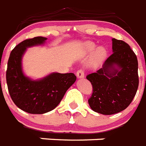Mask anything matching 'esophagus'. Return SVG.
<instances>
[{
	"mask_svg": "<svg viewBox=\"0 0 146 146\" xmlns=\"http://www.w3.org/2000/svg\"><path fill=\"white\" fill-rule=\"evenodd\" d=\"M76 76H77L78 79H82V78H84L85 74L84 71L82 70H79L76 72Z\"/></svg>",
	"mask_w": 146,
	"mask_h": 146,
	"instance_id": "obj_1",
	"label": "esophagus"
}]
</instances>
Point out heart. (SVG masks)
Segmentation results:
<instances>
[{"label": "heart", "instance_id": "heart-1", "mask_svg": "<svg viewBox=\"0 0 146 146\" xmlns=\"http://www.w3.org/2000/svg\"><path fill=\"white\" fill-rule=\"evenodd\" d=\"M83 48H84L85 52L87 53V54L92 53L94 50H96L95 54H94V60L96 63L102 62L105 58L107 55V50L104 48V47H98V48H97V45L95 43H93V42H86L84 44Z\"/></svg>", "mask_w": 146, "mask_h": 146}]
</instances>
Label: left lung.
I'll use <instances>...</instances> for the list:
<instances>
[{
    "instance_id": "1",
    "label": "left lung",
    "mask_w": 146,
    "mask_h": 146,
    "mask_svg": "<svg viewBox=\"0 0 146 146\" xmlns=\"http://www.w3.org/2000/svg\"><path fill=\"white\" fill-rule=\"evenodd\" d=\"M113 54L102 68L90 73L93 93L89 99L92 110L111 115L123 111L136 96L139 86L138 60L126 42L112 38Z\"/></svg>"
}]
</instances>
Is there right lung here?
<instances>
[{"mask_svg": "<svg viewBox=\"0 0 146 146\" xmlns=\"http://www.w3.org/2000/svg\"><path fill=\"white\" fill-rule=\"evenodd\" d=\"M46 40L38 36L20 42L11 51L7 63L6 78L10 97L19 108L33 114L54 109L76 80L72 73H51L39 80L24 74L22 60L27 48L43 45Z\"/></svg>", "mask_w": 146, "mask_h": 146, "instance_id": "right-lung-1", "label": "right lung"}]
</instances>
